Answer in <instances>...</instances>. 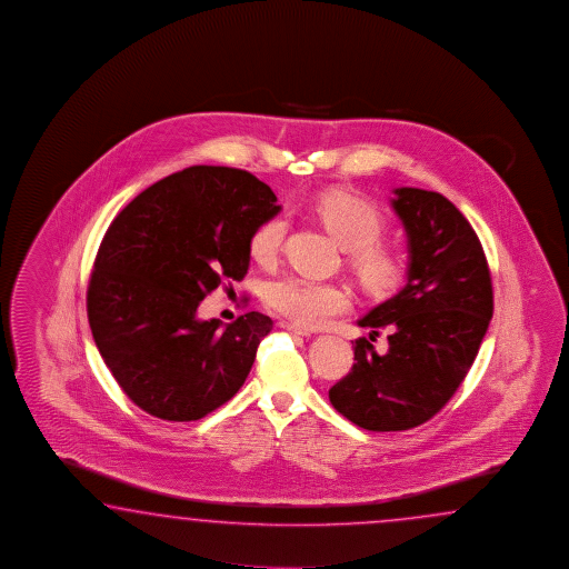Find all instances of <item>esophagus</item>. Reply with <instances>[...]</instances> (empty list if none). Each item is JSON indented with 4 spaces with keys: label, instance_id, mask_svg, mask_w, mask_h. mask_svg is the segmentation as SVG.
I'll list each match as a JSON object with an SVG mask.
<instances>
[{
    "label": "esophagus",
    "instance_id": "esophagus-1",
    "mask_svg": "<svg viewBox=\"0 0 569 569\" xmlns=\"http://www.w3.org/2000/svg\"><path fill=\"white\" fill-rule=\"evenodd\" d=\"M282 329H287L290 333H297V336H311V331L309 329H302V327L295 326V323H289V321H282L280 323Z\"/></svg>",
    "mask_w": 569,
    "mask_h": 569
}]
</instances>
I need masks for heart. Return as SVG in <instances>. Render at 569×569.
Instances as JSON below:
<instances>
[{
    "instance_id": "1",
    "label": "heart",
    "mask_w": 569,
    "mask_h": 569,
    "mask_svg": "<svg viewBox=\"0 0 569 569\" xmlns=\"http://www.w3.org/2000/svg\"><path fill=\"white\" fill-rule=\"evenodd\" d=\"M315 213L329 236L350 252L351 264L368 289H388L399 280L397 256L376 243L385 231V218L372 203L358 194L329 191L315 201ZM282 238L284 221L280 218L268 219L254 231L250 240V254L260 264L274 262ZM267 302L297 326L319 327L350 307V295L336 282L284 277L268 287Z\"/></svg>"
}]
</instances>
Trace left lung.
Returning <instances> with one entry per match:
<instances>
[{"label": "left lung", "instance_id": "8db88e82", "mask_svg": "<svg viewBox=\"0 0 569 569\" xmlns=\"http://www.w3.org/2000/svg\"><path fill=\"white\" fill-rule=\"evenodd\" d=\"M390 207L407 233L402 289L358 319L391 329L389 351L371 341L353 346L350 375L329 400L368 431H407L443 409L472 368L492 319V282L482 243L468 219L443 194L392 189Z\"/></svg>", "mask_w": 569, "mask_h": 569}]
</instances>
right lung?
Here are the masks:
<instances>
[{"label": "right lung", "instance_id": "obj_1", "mask_svg": "<svg viewBox=\"0 0 569 569\" xmlns=\"http://www.w3.org/2000/svg\"><path fill=\"white\" fill-rule=\"evenodd\" d=\"M246 170L189 167L138 194L111 221L87 290V315L109 372L152 417L197 421L240 390L272 329L250 311L199 319L221 280H242L254 231L282 207Z\"/></svg>", "mask_w": 569, "mask_h": 569}]
</instances>
